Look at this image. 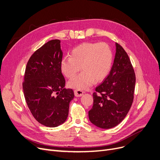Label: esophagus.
Returning a JSON list of instances; mask_svg holds the SVG:
<instances>
[{"mask_svg": "<svg viewBox=\"0 0 160 160\" xmlns=\"http://www.w3.org/2000/svg\"><path fill=\"white\" fill-rule=\"evenodd\" d=\"M74 94L77 97H81L83 94V91L81 90V89H75V90H74Z\"/></svg>", "mask_w": 160, "mask_h": 160, "instance_id": "34e87169", "label": "esophagus"}]
</instances>
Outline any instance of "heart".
Segmentation results:
<instances>
[{
  "label": "heart",
  "instance_id": "obj_1",
  "mask_svg": "<svg viewBox=\"0 0 160 160\" xmlns=\"http://www.w3.org/2000/svg\"><path fill=\"white\" fill-rule=\"evenodd\" d=\"M113 63V52L106 42H84L73 48L71 56L63 58L60 63L62 73L72 78L81 69L80 75L70 80L68 85L74 88L85 89L94 81L104 80L110 73Z\"/></svg>",
  "mask_w": 160,
  "mask_h": 160
}]
</instances>
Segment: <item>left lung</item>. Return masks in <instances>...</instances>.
<instances>
[{"label":"left lung","mask_w":160,"mask_h":160,"mask_svg":"<svg viewBox=\"0 0 160 160\" xmlns=\"http://www.w3.org/2000/svg\"><path fill=\"white\" fill-rule=\"evenodd\" d=\"M135 73L128 54L116 42L111 71L93 92V106L88 111L91 122L102 129H110L122 121L134 99Z\"/></svg>","instance_id":"1"}]
</instances>
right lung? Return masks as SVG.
I'll list each match as a JSON object with an SVG mask.
<instances>
[{"label":"right lung","instance_id":"1","mask_svg":"<svg viewBox=\"0 0 160 160\" xmlns=\"http://www.w3.org/2000/svg\"><path fill=\"white\" fill-rule=\"evenodd\" d=\"M62 56L60 41H49L31 55L24 74L23 90L29 109L38 122L49 127L66 120L74 97L72 89L64 87Z\"/></svg>","mask_w":160,"mask_h":160}]
</instances>
